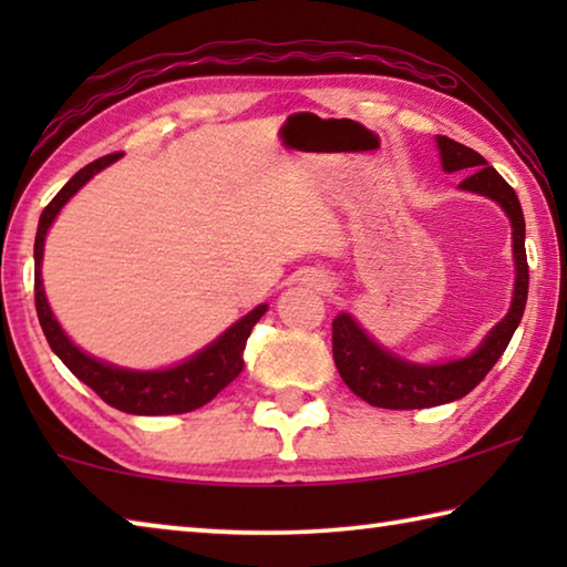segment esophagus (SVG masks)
I'll return each mask as SVG.
<instances>
[{"label":"esophagus","mask_w":567,"mask_h":567,"mask_svg":"<svg viewBox=\"0 0 567 567\" xmlns=\"http://www.w3.org/2000/svg\"><path fill=\"white\" fill-rule=\"evenodd\" d=\"M332 282H330V277L328 275H318L315 277V287H320V290H328Z\"/></svg>","instance_id":"1"}]
</instances>
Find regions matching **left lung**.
I'll return each instance as SVG.
<instances>
[{"label": "left lung", "instance_id": "left-lung-1", "mask_svg": "<svg viewBox=\"0 0 567 567\" xmlns=\"http://www.w3.org/2000/svg\"><path fill=\"white\" fill-rule=\"evenodd\" d=\"M435 142L440 150V165H443L445 172H473V175L460 182V189L493 199L511 219L515 260L511 310L480 340L473 352L465 354V358L435 364H420L400 358V354L382 348L375 338H370V332L350 312H340L332 320L334 364H338L344 385L364 402H370L372 408L422 410L465 398L470 390H475L483 382L487 372L493 370V364L501 360V354L505 352L525 312L530 275H527L525 217L520 199H517L515 189L493 167H487L485 157L477 155L475 150L443 137V134H437Z\"/></svg>", "mask_w": 567, "mask_h": 567}]
</instances>
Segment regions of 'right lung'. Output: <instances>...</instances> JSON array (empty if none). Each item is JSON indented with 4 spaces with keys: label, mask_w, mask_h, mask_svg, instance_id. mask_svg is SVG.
I'll return each mask as SVG.
<instances>
[{
    "label": "right lung",
    "mask_w": 567,
    "mask_h": 567,
    "mask_svg": "<svg viewBox=\"0 0 567 567\" xmlns=\"http://www.w3.org/2000/svg\"><path fill=\"white\" fill-rule=\"evenodd\" d=\"M122 155H107L90 162L76 175L66 182V185L56 192L54 199L44 207L37 225L34 237V305L37 318L44 330V338L50 342L52 352L60 358L66 368H70L76 380L92 388L97 395L107 402V405L117 408L130 415H179V412H189L207 405L219 390H225L239 372L245 368V344L249 332H252L255 322L267 312V305H257L249 310L245 318L229 324V328L219 334L187 360H182L172 368L162 370H130L120 368V364L104 362L94 354H87L82 348L70 340V334L62 330L56 322L50 302L44 295L42 282V257H44V239L50 233L52 223L60 215V209L70 203V199L80 192L87 182L117 162Z\"/></svg>",
    "instance_id": "add662e5"
}]
</instances>
